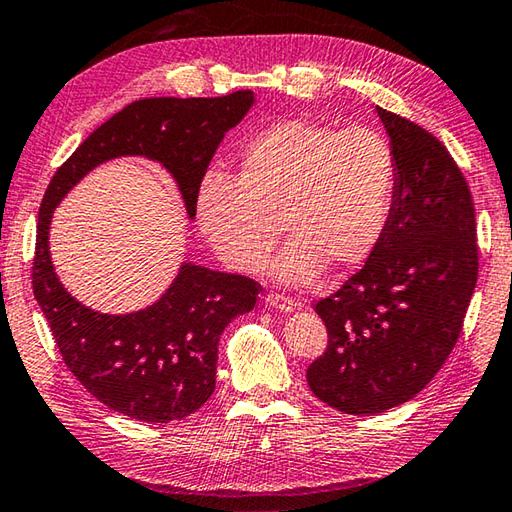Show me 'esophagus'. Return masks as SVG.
I'll return each mask as SVG.
<instances>
[{"label": "esophagus", "instance_id": "obj_1", "mask_svg": "<svg viewBox=\"0 0 512 512\" xmlns=\"http://www.w3.org/2000/svg\"><path fill=\"white\" fill-rule=\"evenodd\" d=\"M266 304L270 306V308H275V310H279V313H293L295 310V302L290 297H286V295H279V293H270L268 297H266Z\"/></svg>", "mask_w": 512, "mask_h": 512}]
</instances>
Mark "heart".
Masks as SVG:
<instances>
[{"label":"heart","mask_w":512,"mask_h":512,"mask_svg":"<svg viewBox=\"0 0 512 512\" xmlns=\"http://www.w3.org/2000/svg\"><path fill=\"white\" fill-rule=\"evenodd\" d=\"M395 177L393 148L375 130L282 119L244 146L237 179L204 177L197 222L228 268L257 273L279 221L288 244L273 273L308 284L324 266L342 273L366 262L388 226Z\"/></svg>","instance_id":"obj_1"}]
</instances>
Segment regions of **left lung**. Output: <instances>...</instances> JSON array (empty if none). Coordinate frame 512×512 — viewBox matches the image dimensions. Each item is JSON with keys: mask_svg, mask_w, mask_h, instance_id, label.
<instances>
[{"mask_svg": "<svg viewBox=\"0 0 512 512\" xmlns=\"http://www.w3.org/2000/svg\"><path fill=\"white\" fill-rule=\"evenodd\" d=\"M397 177L388 226L364 268L322 302L324 355L306 370L315 397L348 415L413 399L455 348L477 284V226L466 177L446 146L375 108Z\"/></svg>", "mask_w": 512, "mask_h": 512, "instance_id": "1", "label": "left lung"}]
</instances>
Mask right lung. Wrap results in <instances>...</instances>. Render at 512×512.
<instances>
[{
    "label": "right lung",
    "mask_w": 512,
    "mask_h": 512,
    "mask_svg": "<svg viewBox=\"0 0 512 512\" xmlns=\"http://www.w3.org/2000/svg\"><path fill=\"white\" fill-rule=\"evenodd\" d=\"M253 90L224 97H150L128 104L93 130L46 188L37 222L33 293L64 364L90 395L137 422L168 424L202 408L215 390L217 344L237 315L255 308V279L184 262L150 306L108 315L68 293L50 259L53 210L99 164L146 157L173 175L188 219L224 135L250 106Z\"/></svg>",
    "instance_id": "add662e5"
}]
</instances>
